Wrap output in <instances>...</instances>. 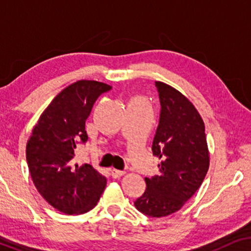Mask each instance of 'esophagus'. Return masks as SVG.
I'll use <instances>...</instances> for the list:
<instances>
[{
    "label": "esophagus",
    "mask_w": 251,
    "mask_h": 251,
    "mask_svg": "<svg viewBox=\"0 0 251 251\" xmlns=\"http://www.w3.org/2000/svg\"><path fill=\"white\" fill-rule=\"evenodd\" d=\"M126 173L125 171H122V170H116V169H112V171H111V175H112V177H114V178H119V177H121V176H123V175H125Z\"/></svg>",
    "instance_id": "esophagus-1"
}]
</instances>
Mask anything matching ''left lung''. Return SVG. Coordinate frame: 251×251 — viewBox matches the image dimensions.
<instances>
[{
  "instance_id": "left-lung-1",
  "label": "left lung",
  "mask_w": 251,
  "mask_h": 251,
  "mask_svg": "<svg viewBox=\"0 0 251 251\" xmlns=\"http://www.w3.org/2000/svg\"><path fill=\"white\" fill-rule=\"evenodd\" d=\"M161 112L152 151L161 160L159 175L145 178L146 191L135 207L150 217H166L193 197L209 169L203 120L176 89L155 82Z\"/></svg>"
}]
</instances>
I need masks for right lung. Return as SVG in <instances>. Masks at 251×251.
<instances>
[{
  "mask_svg": "<svg viewBox=\"0 0 251 251\" xmlns=\"http://www.w3.org/2000/svg\"><path fill=\"white\" fill-rule=\"evenodd\" d=\"M112 89L80 80L61 90L34 126L26 146L33 183L48 203L64 214H84L97 204L106 178L90 164H74L75 149L88 140L85 120L97 98Z\"/></svg>",
  "mask_w": 251,
  "mask_h": 251,
  "instance_id": "right-lung-1",
  "label": "right lung"
}]
</instances>
